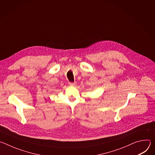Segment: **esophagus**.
<instances>
[{
    "label": "esophagus",
    "instance_id": "1",
    "mask_svg": "<svg viewBox=\"0 0 155 155\" xmlns=\"http://www.w3.org/2000/svg\"><path fill=\"white\" fill-rule=\"evenodd\" d=\"M69 85L70 86H74L76 85V82H74V83H69Z\"/></svg>",
    "mask_w": 155,
    "mask_h": 155
}]
</instances>
